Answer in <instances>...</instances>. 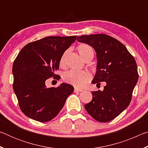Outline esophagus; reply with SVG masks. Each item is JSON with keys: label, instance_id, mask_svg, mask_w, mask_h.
Returning <instances> with one entry per match:
<instances>
[{"label": "esophagus", "instance_id": "1", "mask_svg": "<svg viewBox=\"0 0 148 148\" xmlns=\"http://www.w3.org/2000/svg\"><path fill=\"white\" fill-rule=\"evenodd\" d=\"M83 91V90L82 89H77V88H74V92H82Z\"/></svg>", "mask_w": 148, "mask_h": 148}]
</instances>
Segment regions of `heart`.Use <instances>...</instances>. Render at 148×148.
<instances>
[{
    "instance_id": "b5f03b06",
    "label": "heart",
    "mask_w": 148,
    "mask_h": 148,
    "mask_svg": "<svg viewBox=\"0 0 148 148\" xmlns=\"http://www.w3.org/2000/svg\"><path fill=\"white\" fill-rule=\"evenodd\" d=\"M80 56L84 60H86L87 57L92 55L93 56V50L89 45L82 44L77 47ZM67 51L64 52L59 59V66L64 67L65 64V57H66ZM91 75L88 71H69L64 72L62 74V79L67 84L73 85V86L82 87L84 86L87 83L91 80Z\"/></svg>"
}]
</instances>
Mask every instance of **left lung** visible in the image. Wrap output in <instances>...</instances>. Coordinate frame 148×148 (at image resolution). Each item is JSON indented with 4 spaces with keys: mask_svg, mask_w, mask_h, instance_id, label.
<instances>
[{
    "mask_svg": "<svg viewBox=\"0 0 148 148\" xmlns=\"http://www.w3.org/2000/svg\"><path fill=\"white\" fill-rule=\"evenodd\" d=\"M77 40L90 45L97 53V72L92 84H106L102 91L92 92V101L85 108L97 121H112L131 102L138 79L136 61L123 44L109 35H83Z\"/></svg>",
    "mask_w": 148,
    "mask_h": 148,
    "instance_id": "1",
    "label": "left lung"
}]
</instances>
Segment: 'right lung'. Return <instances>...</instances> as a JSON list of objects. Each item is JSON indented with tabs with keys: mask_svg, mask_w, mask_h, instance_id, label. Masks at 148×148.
I'll use <instances>...</instances> for the list:
<instances>
[{
	"mask_svg": "<svg viewBox=\"0 0 148 148\" xmlns=\"http://www.w3.org/2000/svg\"><path fill=\"white\" fill-rule=\"evenodd\" d=\"M76 36H47L25 46L14 60L13 89L21 112L35 121L47 122L59 113L74 87L62 83L47 87L46 80L60 79L59 69L62 53Z\"/></svg>",
	"mask_w": 148,
	"mask_h": 148,
	"instance_id": "1",
	"label": "right lung"
}]
</instances>
